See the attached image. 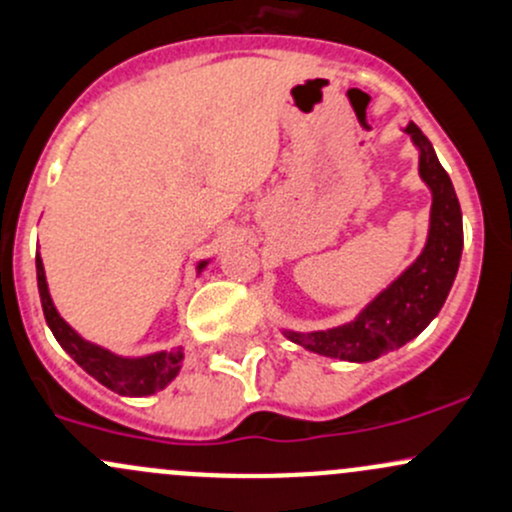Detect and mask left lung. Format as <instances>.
<instances>
[{
    "mask_svg": "<svg viewBox=\"0 0 512 512\" xmlns=\"http://www.w3.org/2000/svg\"><path fill=\"white\" fill-rule=\"evenodd\" d=\"M407 134L419 147V176L434 196L427 245L410 270L402 272L351 324L314 333H287L306 351L368 363L419 336L449 297L464 250L459 198L422 129L407 125Z\"/></svg>",
    "mask_w": 512,
    "mask_h": 512,
    "instance_id": "1",
    "label": "left lung"
}]
</instances>
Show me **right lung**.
I'll return each instance as SVG.
<instances>
[{
	"mask_svg": "<svg viewBox=\"0 0 512 512\" xmlns=\"http://www.w3.org/2000/svg\"><path fill=\"white\" fill-rule=\"evenodd\" d=\"M206 265V262H203ZM201 265V267H203ZM36 279H39V294H41V306L43 316H46V324L56 336V341L61 343L63 351H66L80 368L88 375H93L98 383L110 387L112 392L125 397H144L154 395L176 378L181 368V360L184 353L181 348L169 353H154L147 358H120V355H112L105 348L93 346V343L83 341L78 333L73 331L66 321L58 316L56 306H53L51 294H48L46 274H43V262L41 257H36Z\"/></svg>",
	"mask_w": 512,
	"mask_h": 512,
	"instance_id": "add662e5",
	"label": "right lung"
}]
</instances>
